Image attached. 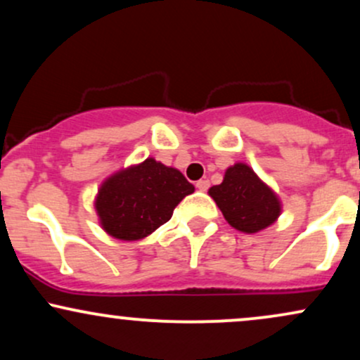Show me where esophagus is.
Wrapping results in <instances>:
<instances>
[{
	"label": "esophagus",
	"mask_w": 360,
	"mask_h": 360,
	"mask_svg": "<svg viewBox=\"0 0 360 360\" xmlns=\"http://www.w3.org/2000/svg\"><path fill=\"white\" fill-rule=\"evenodd\" d=\"M208 186H210V181H206V179H201L196 183V188L200 189V191H206V189H208Z\"/></svg>",
	"instance_id": "esophagus-1"
}]
</instances>
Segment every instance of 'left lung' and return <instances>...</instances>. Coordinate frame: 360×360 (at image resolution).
Instances as JSON below:
<instances>
[{"mask_svg":"<svg viewBox=\"0 0 360 360\" xmlns=\"http://www.w3.org/2000/svg\"><path fill=\"white\" fill-rule=\"evenodd\" d=\"M208 194L229 225L243 233L262 232L283 213L278 193L245 162L226 167L221 183L212 186Z\"/></svg>","mask_w":360,"mask_h":360,"instance_id":"1","label":"left lung"}]
</instances>
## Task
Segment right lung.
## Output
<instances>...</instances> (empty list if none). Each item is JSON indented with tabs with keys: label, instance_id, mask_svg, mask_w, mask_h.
Returning <instances> with one entry per match:
<instances>
[{
	"label": "right lung",
	"instance_id": "1",
	"mask_svg": "<svg viewBox=\"0 0 360 360\" xmlns=\"http://www.w3.org/2000/svg\"><path fill=\"white\" fill-rule=\"evenodd\" d=\"M191 193L194 186L179 169L147 157L106 177L94 196V210L110 237L135 242L171 220L176 206Z\"/></svg>",
	"mask_w": 360,
	"mask_h": 360
}]
</instances>
